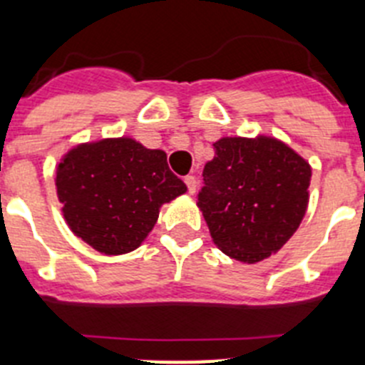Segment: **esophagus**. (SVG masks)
<instances>
[{
  "mask_svg": "<svg viewBox=\"0 0 365 365\" xmlns=\"http://www.w3.org/2000/svg\"><path fill=\"white\" fill-rule=\"evenodd\" d=\"M185 185L188 186L190 193H195V190H197V179H195L193 175H186L185 177Z\"/></svg>",
  "mask_w": 365,
  "mask_h": 365,
  "instance_id": "34e87169",
  "label": "esophagus"
}]
</instances>
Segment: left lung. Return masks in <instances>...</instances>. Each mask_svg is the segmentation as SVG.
I'll return each instance as SVG.
<instances>
[{
	"label": "left lung",
	"mask_w": 365,
	"mask_h": 365,
	"mask_svg": "<svg viewBox=\"0 0 365 365\" xmlns=\"http://www.w3.org/2000/svg\"><path fill=\"white\" fill-rule=\"evenodd\" d=\"M214 150L197 205L219 250L257 263L298 230L309 205L311 166L270 137H227Z\"/></svg>",
	"instance_id": "obj_1"
}]
</instances>
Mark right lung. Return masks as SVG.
<instances>
[{
    "instance_id": "obj_1",
    "label": "right lung",
    "mask_w": 365,
    "mask_h": 365,
    "mask_svg": "<svg viewBox=\"0 0 365 365\" xmlns=\"http://www.w3.org/2000/svg\"><path fill=\"white\" fill-rule=\"evenodd\" d=\"M56 192L74 234L108 256L146 240L164 202L186 192L166 153L133 138H104L69 151L56 168Z\"/></svg>"
}]
</instances>
